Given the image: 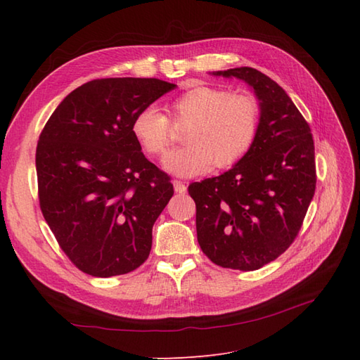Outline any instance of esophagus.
Masks as SVG:
<instances>
[{
  "label": "esophagus",
  "instance_id": "esophagus-1",
  "mask_svg": "<svg viewBox=\"0 0 360 360\" xmlns=\"http://www.w3.org/2000/svg\"><path fill=\"white\" fill-rule=\"evenodd\" d=\"M173 187L176 193H186L187 192V186L182 181H173Z\"/></svg>",
  "mask_w": 360,
  "mask_h": 360
}]
</instances>
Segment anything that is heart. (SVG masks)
Listing matches in <instances>:
<instances>
[{"label":"heart","instance_id":"b5f03b06","mask_svg":"<svg viewBox=\"0 0 360 360\" xmlns=\"http://www.w3.org/2000/svg\"><path fill=\"white\" fill-rule=\"evenodd\" d=\"M176 125L187 127V143L164 159V167L178 176H195L235 165L248 155L258 136L262 105L252 94H231L213 86L187 89L170 103ZM133 134L151 156H160L173 142L172 122L155 106L136 114Z\"/></svg>","mask_w":360,"mask_h":360}]
</instances>
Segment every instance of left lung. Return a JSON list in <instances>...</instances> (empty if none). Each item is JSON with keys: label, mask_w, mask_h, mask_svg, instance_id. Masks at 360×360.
Segmentation results:
<instances>
[{"label": "left lung", "mask_w": 360, "mask_h": 360, "mask_svg": "<svg viewBox=\"0 0 360 360\" xmlns=\"http://www.w3.org/2000/svg\"><path fill=\"white\" fill-rule=\"evenodd\" d=\"M241 79L262 105L258 136L231 170L188 186L198 243L210 262L255 271L297 238L316 192L311 128L285 89L254 68L213 72Z\"/></svg>", "instance_id": "left-lung-1"}]
</instances>
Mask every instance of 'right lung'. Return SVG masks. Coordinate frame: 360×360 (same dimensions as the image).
I'll list each match as a JSON object with an SVG mask.
<instances>
[{
  "instance_id": "add662e5",
  "label": "right lung",
  "mask_w": 360,
  "mask_h": 360,
  "mask_svg": "<svg viewBox=\"0 0 360 360\" xmlns=\"http://www.w3.org/2000/svg\"><path fill=\"white\" fill-rule=\"evenodd\" d=\"M174 88L159 79H97L46 122L35 155L40 209L82 272L114 277L148 258L153 224L174 192L170 176L143 156L133 120Z\"/></svg>"
}]
</instances>
